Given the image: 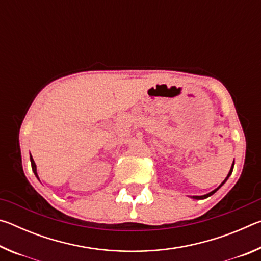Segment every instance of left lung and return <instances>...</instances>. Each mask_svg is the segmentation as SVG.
<instances>
[{"label":"left lung","instance_id":"left-lung-1","mask_svg":"<svg viewBox=\"0 0 261 261\" xmlns=\"http://www.w3.org/2000/svg\"><path fill=\"white\" fill-rule=\"evenodd\" d=\"M232 169H233V163H232V166H231V168H230V170H229V174L227 175V177H226V179H224L223 180V182L222 183H221L220 185H219V187L218 188H216L215 190H213V191H212V192H210V193H207V194H204V196H193V197H191V198H193V199H198V200H199V199H206V198H208L210 196H212V194H214L216 191H218V190L221 188V187H222V185L224 184V183H226L227 182V179L229 178V177H230V175H231V173H232Z\"/></svg>","mask_w":261,"mask_h":261}]
</instances>
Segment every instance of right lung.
Masks as SVG:
<instances>
[{
	"label": "right lung",
	"instance_id": "obj_1",
	"mask_svg": "<svg viewBox=\"0 0 261 261\" xmlns=\"http://www.w3.org/2000/svg\"><path fill=\"white\" fill-rule=\"evenodd\" d=\"M30 159H31V165H32V170H33V173H34V175L37 176V178L39 179V176H38V173H37V166H35V162H34V160H33V158L32 156H30Z\"/></svg>",
	"mask_w": 261,
	"mask_h": 261
}]
</instances>
